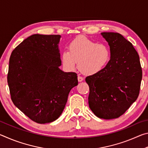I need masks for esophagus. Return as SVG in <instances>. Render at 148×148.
Returning <instances> with one entry per match:
<instances>
[{"label":"esophagus","instance_id":"obj_1","mask_svg":"<svg viewBox=\"0 0 148 148\" xmlns=\"http://www.w3.org/2000/svg\"><path fill=\"white\" fill-rule=\"evenodd\" d=\"M77 79H78V82H82L84 80V77H82V76H77Z\"/></svg>","mask_w":148,"mask_h":148}]
</instances>
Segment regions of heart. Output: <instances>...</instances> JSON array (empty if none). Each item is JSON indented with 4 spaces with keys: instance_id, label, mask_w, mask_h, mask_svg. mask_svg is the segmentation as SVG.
Wrapping results in <instances>:
<instances>
[{
    "instance_id": "1",
    "label": "heart",
    "mask_w": 148,
    "mask_h": 148,
    "mask_svg": "<svg viewBox=\"0 0 148 148\" xmlns=\"http://www.w3.org/2000/svg\"><path fill=\"white\" fill-rule=\"evenodd\" d=\"M111 57L109 46L99 44L84 36L77 37L69 45V51H62L61 61L69 71L78 67L82 73L92 75L101 72L107 66Z\"/></svg>"
}]
</instances>
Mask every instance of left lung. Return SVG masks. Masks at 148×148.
Masks as SVG:
<instances>
[{"label": "left lung", "instance_id": "left-lung-1", "mask_svg": "<svg viewBox=\"0 0 148 148\" xmlns=\"http://www.w3.org/2000/svg\"><path fill=\"white\" fill-rule=\"evenodd\" d=\"M108 42L111 57L99 73L87 76L89 106L99 118L122 116L139 95L142 71L139 56L132 44L117 32L101 33Z\"/></svg>", "mask_w": 148, "mask_h": 148}]
</instances>
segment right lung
<instances>
[{
  "mask_svg": "<svg viewBox=\"0 0 148 148\" xmlns=\"http://www.w3.org/2000/svg\"><path fill=\"white\" fill-rule=\"evenodd\" d=\"M59 34H33L12 52L8 84L15 106L38 123H47L61 116L70 91L78 84L77 74L64 72Z\"/></svg>",
  "mask_w": 148,
  "mask_h": 148,
  "instance_id": "right-lung-1",
  "label": "right lung"
}]
</instances>
